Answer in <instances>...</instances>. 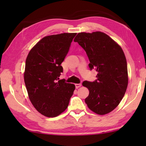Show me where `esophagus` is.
Masks as SVG:
<instances>
[{
    "mask_svg": "<svg viewBox=\"0 0 146 146\" xmlns=\"http://www.w3.org/2000/svg\"><path fill=\"white\" fill-rule=\"evenodd\" d=\"M81 86H82V83H76V84H75L76 88H80Z\"/></svg>",
    "mask_w": 146,
    "mask_h": 146,
    "instance_id": "esophagus-1",
    "label": "esophagus"
}]
</instances>
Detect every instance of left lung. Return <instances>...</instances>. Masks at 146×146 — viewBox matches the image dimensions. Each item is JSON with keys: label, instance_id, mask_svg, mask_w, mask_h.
Returning <instances> with one entry per match:
<instances>
[{"label": "left lung", "instance_id": "1", "mask_svg": "<svg viewBox=\"0 0 146 146\" xmlns=\"http://www.w3.org/2000/svg\"><path fill=\"white\" fill-rule=\"evenodd\" d=\"M74 41L86 51L90 70L97 71L94 82L84 81L89 95L85 103L94 112L105 115L120 104L128 85L127 64L120 46L102 32L80 33Z\"/></svg>", "mask_w": 146, "mask_h": 146}]
</instances>
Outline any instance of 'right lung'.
I'll return each instance as SVG.
<instances>
[{
    "mask_svg": "<svg viewBox=\"0 0 146 146\" xmlns=\"http://www.w3.org/2000/svg\"><path fill=\"white\" fill-rule=\"evenodd\" d=\"M76 33L46 36L29 52L26 60L24 82L33 106L46 117H54L66 109L75 89L74 84L59 80Z\"/></svg>",
    "mask_w": 146,
    "mask_h": 146,
    "instance_id": "1",
    "label": "right lung"
}]
</instances>
